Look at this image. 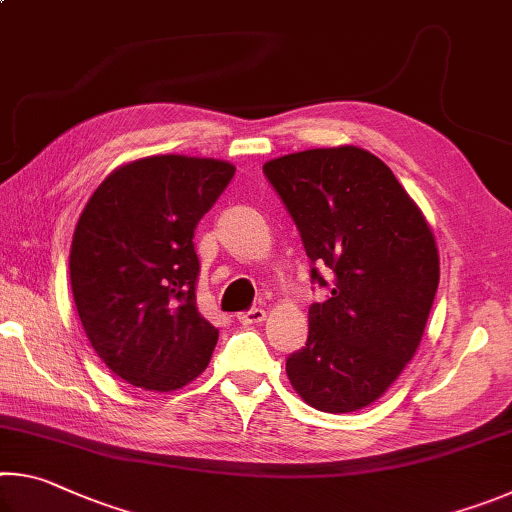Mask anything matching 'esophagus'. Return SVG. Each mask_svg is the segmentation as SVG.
<instances>
[{
  "mask_svg": "<svg viewBox=\"0 0 512 512\" xmlns=\"http://www.w3.org/2000/svg\"><path fill=\"white\" fill-rule=\"evenodd\" d=\"M264 318H266V311L259 309V307L250 309V311H241V314L237 316L241 325H257V323H262Z\"/></svg>",
  "mask_w": 512,
  "mask_h": 512,
  "instance_id": "1",
  "label": "esophagus"
}]
</instances>
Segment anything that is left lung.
<instances>
[{"instance_id": "8db88e82", "label": "left lung", "mask_w": 512, "mask_h": 512, "mask_svg": "<svg viewBox=\"0 0 512 512\" xmlns=\"http://www.w3.org/2000/svg\"><path fill=\"white\" fill-rule=\"evenodd\" d=\"M264 173L298 225L311 282L332 287L309 307L289 381L318 411H359L418 350L440 280L436 239L393 171L359 146L289 153Z\"/></svg>"}]
</instances>
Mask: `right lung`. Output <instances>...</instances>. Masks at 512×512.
<instances>
[{
    "mask_svg": "<svg viewBox=\"0 0 512 512\" xmlns=\"http://www.w3.org/2000/svg\"><path fill=\"white\" fill-rule=\"evenodd\" d=\"M235 164L151 155L117 167L76 223L69 280L85 334L128 384L171 393L210 363L219 329L196 307L194 230Z\"/></svg>",
    "mask_w": 512,
    "mask_h": 512,
    "instance_id": "right-lung-1",
    "label": "right lung"
}]
</instances>
